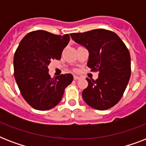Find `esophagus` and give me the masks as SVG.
Returning <instances> with one entry per match:
<instances>
[{
    "mask_svg": "<svg viewBox=\"0 0 146 146\" xmlns=\"http://www.w3.org/2000/svg\"><path fill=\"white\" fill-rule=\"evenodd\" d=\"M73 78H74V80H80V76H74Z\"/></svg>",
    "mask_w": 146,
    "mask_h": 146,
    "instance_id": "1",
    "label": "esophagus"
}]
</instances>
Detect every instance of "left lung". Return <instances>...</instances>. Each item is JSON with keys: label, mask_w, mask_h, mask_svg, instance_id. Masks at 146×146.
I'll return each instance as SVG.
<instances>
[{"label": "left lung", "mask_w": 146, "mask_h": 146, "mask_svg": "<svg viewBox=\"0 0 146 146\" xmlns=\"http://www.w3.org/2000/svg\"><path fill=\"white\" fill-rule=\"evenodd\" d=\"M75 42L89 51L87 65L98 72L96 80L86 78L89 85L82 93L88 105L100 111L117 103L129 82L131 60L120 38L111 31L98 29L83 33H71Z\"/></svg>", "instance_id": "left-lung-1"}]
</instances>
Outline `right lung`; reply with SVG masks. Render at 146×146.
Here are the masks:
<instances>
[{
    "instance_id": "right-lung-1",
    "label": "right lung",
    "mask_w": 146,
    "mask_h": 146,
    "mask_svg": "<svg viewBox=\"0 0 146 146\" xmlns=\"http://www.w3.org/2000/svg\"><path fill=\"white\" fill-rule=\"evenodd\" d=\"M70 42V35L33 31L22 39L13 58L14 77L22 96L33 108L46 111L57 105L64 89L72 82L70 73L50 78L48 65L60 60Z\"/></svg>"
}]
</instances>
